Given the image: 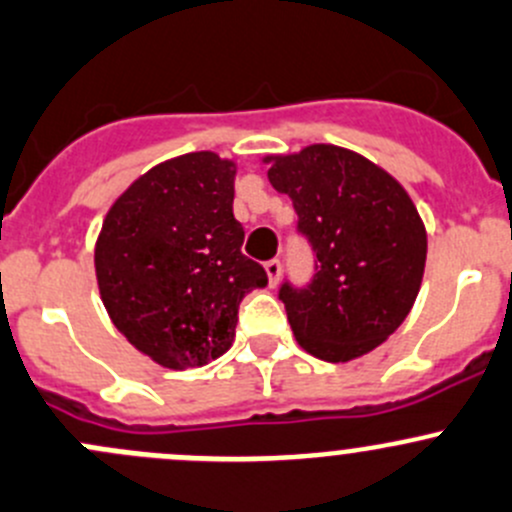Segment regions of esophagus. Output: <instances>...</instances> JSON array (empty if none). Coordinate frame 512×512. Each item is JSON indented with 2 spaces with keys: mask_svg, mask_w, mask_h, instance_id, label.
Returning <instances> with one entry per match:
<instances>
[{
  "mask_svg": "<svg viewBox=\"0 0 512 512\" xmlns=\"http://www.w3.org/2000/svg\"><path fill=\"white\" fill-rule=\"evenodd\" d=\"M263 268H266V273H268V283H271V286H276L278 276H281V261H278V258H271V261L263 263Z\"/></svg>",
  "mask_w": 512,
  "mask_h": 512,
  "instance_id": "1",
  "label": "esophagus"
}]
</instances>
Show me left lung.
<instances>
[{"instance_id":"1","label":"left lung","mask_w":512,"mask_h":512,"mask_svg":"<svg viewBox=\"0 0 512 512\" xmlns=\"http://www.w3.org/2000/svg\"><path fill=\"white\" fill-rule=\"evenodd\" d=\"M268 181L288 194L296 231L313 251L306 286L283 281L293 336L311 356L343 363L381 346L413 308L428 239L411 196L363 159L331 144L271 156Z\"/></svg>"}]
</instances>
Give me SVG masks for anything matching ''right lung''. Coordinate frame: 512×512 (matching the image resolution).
<instances>
[{
    "label": "right lung",
    "mask_w": 512,
    "mask_h": 512,
    "mask_svg": "<svg viewBox=\"0 0 512 512\" xmlns=\"http://www.w3.org/2000/svg\"><path fill=\"white\" fill-rule=\"evenodd\" d=\"M234 176V161L214 151L176 156L139 176L101 226V301L126 341L164 368L224 356L239 303L268 283L261 263L241 254Z\"/></svg>",
    "instance_id": "add662e5"
}]
</instances>
